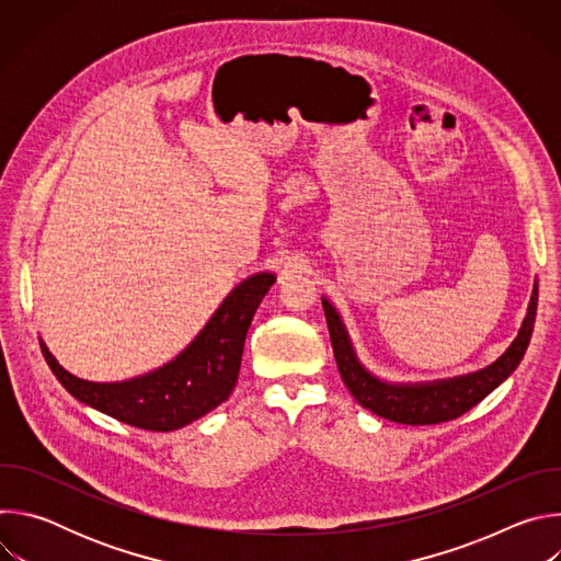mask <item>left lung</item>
I'll return each instance as SVG.
<instances>
[{"instance_id":"left-lung-1","label":"left lung","mask_w":561,"mask_h":561,"mask_svg":"<svg viewBox=\"0 0 561 561\" xmlns=\"http://www.w3.org/2000/svg\"><path fill=\"white\" fill-rule=\"evenodd\" d=\"M322 306L327 312V324L340 375L357 402L383 420L409 426H428L463 415L482 402L489 392H493L519 366L535 327L537 282L533 286L522 329L508 351L497 362L468 375L420 383H392L366 370L355 355L353 342L337 308L327 297H322Z\"/></svg>"}]
</instances>
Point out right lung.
<instances>
[{"instance_id": "obj_1", "label": "right lung", "mask_w": 561, "mask_h": 561, "mask_svg": "<svg viewBox=\"0 0 561 561\" xmlns=\"http://www.w3.org/2000/svg\"><path fill=\"white\" fill-rule=\"evenodd\" d=\"M273 282V273H257L237 284L173 362L126 381L79 379L59 366L44 340L39 346L59 383L82 404L144 431H178L232 392L253 314Z\"/></svg>"}]
</instances>
